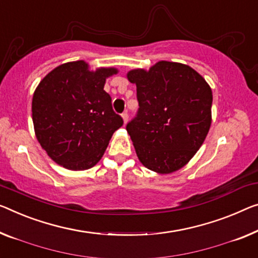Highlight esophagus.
I'll return each mask as SVG.
<instances>
[{
    "mask_svg": "<svg viewBox=\"0 0 258 258\" xmlns=\"http://www.w3.org/2000/svg\"><path fill=\"white\" fill-rule=\"evenodd\" d=\"M121 118H122V121H124V124H126V122H127V120H128V114H127V112H125L121 114Z\"/></svg>",
    "mask_w": 258,
    "mask_h": 258,
    "instance_id": "34e87169",
    "label": "esophagus"
}]
</instances>
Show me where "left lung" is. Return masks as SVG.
I'll use <instances>...</instances> for the list:
<instances>
[{
    "label": "left lung",
    "mask_w": 258,
    "mask_h": 258,
    "mask_svg": "<svg viewBox=\"0 0 258 258\" xmlns=\"http://www.w3.org/2000/svg\"><path fill=\"white\" fill-rule=\"evenodd\" d=\"M139 110L126 130L138 159L149 170L171 174L195 156L212 122V89L184 63L159 61L127 73Z\"/></svg>",
    "instance_id": "obj_1"
}]
</instances>
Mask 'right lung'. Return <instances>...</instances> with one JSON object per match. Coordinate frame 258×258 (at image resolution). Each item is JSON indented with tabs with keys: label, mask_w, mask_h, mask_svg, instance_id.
Segmentation results:
<instances>
[{
	"label": "right lung",
	"mask_w": 258,
	"mask_h": 258,
	"mask_svg": "<svg viewBox=\"0 0 258 258\" xmlns=\"http://www.w3.org/2000/svg\"><path fill=\"white\" fill-rule=\"evenodd\" d=\"M118 69L91 71L86 61L60 64L40 81L32 98L37 140L47 155L69 170L94 167L122 125L104 90Z\"/></svg>",
	"instance_id": "obj_1"
}]
</instances>
